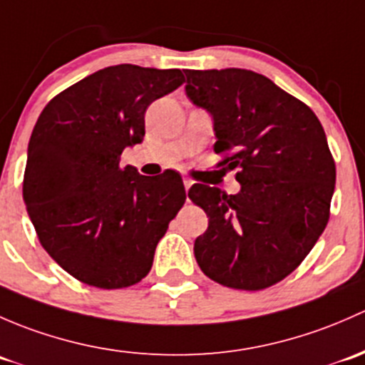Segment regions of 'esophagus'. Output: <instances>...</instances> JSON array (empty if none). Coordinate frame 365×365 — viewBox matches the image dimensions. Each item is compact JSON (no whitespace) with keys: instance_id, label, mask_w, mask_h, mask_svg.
Returning a JSON list of instances; mask_svg holds the SVG:
<instances>
[{"instance_id":"1","label":"esophagus","mask_w":365,"mask_h":365,"mask_svg":"<svg viewBox=\"0 0 365 365\" xmlns=\"http://www.w3.org/2000/svg\"><path fill=\"white\" fill-rule=\"evenodd\" d=\"M182 182H184V190H186V193H187V190H190L191 184H193V181H191V179H187V178H184Z\"/></svg>"}]
</instances>
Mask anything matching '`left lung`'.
<instances>
[{
	"mask_svg": "<svg viewBox=\"0 0 365 365\" xmlns=\"http://www.w3.org/2000/svg\"><path fill=\"white\" fill-rule=\"evenodd\" d=\"M186 95L212 115L221 167L240 191L193 184L209 227L195 240L202 272L223 287L264 290L294 272L323 234L336 163L314 112L251 70H186Z\"/></svg>",
	"mask_w": 365,
	"mask_h": 365,
	"instance_id": "1",
	"label": "left lung"
}]
</instances>
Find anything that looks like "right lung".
Masks as SVG:
<instances>
[{"label": "right lung", "mask_w": 365, "mask_h": 365, "mask_svg": "<svg viewBox=\"0 0 365 365\" xmlns=\"http://www.w3.org/2000/svg\"><path fill=\"white\" fill-rule=\"evenodd\" d=\"M184 82L178 68L98 70L47 103L28 145L24 195L43 250L75 279L115 290L138 283L186 200L181 175L123 167L144 140L153 101Z\"/></svg>", "instance_id": "1"}]
</instances>
